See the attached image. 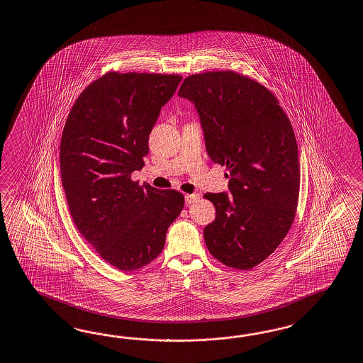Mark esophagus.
Masks as SVG:
<instances>
[{
    "instance_id": "obj_1",
    "label": "esophagus",
    "mask_w": 363,
    "mask_h": 363,
    "mask_svg": "<svg viewBox=\"0 0 363 363\" xmlns=\"http://www.w3.org/2000/svg\"><path fill=\"white\" fill-rule=\"evenodd\" d=\"M199 199V195L197 194H192V195H186V204H194L196 200Z\"/></svg>"
}]
</instances>
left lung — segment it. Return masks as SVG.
Masks as SVG:
<instances>
[{
    "mask_svg": "<svg viewBox=\"0 0 363 363\" xmlns=\"http://www.w3.org/2000/svg\"><path fill=\"white\" fill-rule=\"evenodd\" d=\"M179 96L195 104L208 155L230 177L232 195H204L216 208L204 229L206 247L228 267L254 269L277 250L296 214L294 128L269 88L230 69L188 76Z\"/></svg>",
    "mask_w": 363,
    "mask_h": 363,
    "instance_id": "obj_1",
    "label": "left lung"
}]
</instances>
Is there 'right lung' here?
<instances>
[{"label":"right lung","mask_w":363,"mask_h":363,"mask_svg":"<svg viewBox=\"0 0 363 363\" xmlns=\"http://www.w3.org/2000/svg\"><path fill=\"white\" fill-rule=\"evenodd\" d=\"M180 74L108 72L89 84L67 117L60 175L77 230L121 271L151 263L184 196L131 179L145 166L150 131Z\"/></svg>","instance_id":"right-lung-1"}]
</instances>
